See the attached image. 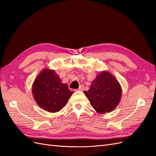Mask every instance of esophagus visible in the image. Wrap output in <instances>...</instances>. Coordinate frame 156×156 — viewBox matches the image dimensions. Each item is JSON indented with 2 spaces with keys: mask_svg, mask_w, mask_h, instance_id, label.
<instances>
[{
  "mask_svg": "<svg viewBox=\"0 0 156 156\" xmlns=\"http://www.w3.org/2000/svg\"><path fill=\"white\" fill-rule=\"evenodd\" d=\"M83 89H84V86L83 85H81V86L79 87V88L77 89V90L82 91V90H83Z\"/></svg>",
  "mask_w": 156,
  "mask_h": 156,
  "instance_id": "1",
  "label": "esophagus"
}]
</instances>
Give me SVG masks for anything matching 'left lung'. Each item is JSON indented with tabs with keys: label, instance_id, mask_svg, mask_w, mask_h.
<instances>
[{
	"label": "left lung",
	"instance_id": "8db88e82",
	"mask_svg": "<svg viewBox=\"0 0 156 156\" xmlns=\"http://www.w3.org/2000/svg\"><path fill=\"white\" fill-rule=\"evenodd\" d=\"M95 111L100 114L112 111L119 105L122 87L114 75L103 71L92 82L88 91H84Z\"/></svg>",
	"mask_w": 156,
	"mask_h": 156
}]
</instances>
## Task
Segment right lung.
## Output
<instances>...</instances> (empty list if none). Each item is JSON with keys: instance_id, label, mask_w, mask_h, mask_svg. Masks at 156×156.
Wrapping results in <instances>:
<instances>
[{"instance_id": "right-lung-1", "label": "right lung", "mask_w": 156, "mask_h": 156, "mask_svg": "<svg viewBox=\"0 0 156 156\" xmlns=\"http://www.w3.org/2000/svg\"><path fill=\"white\" fill-rule=\"evenodd\" d=\"M74 92L62 83L55 70L44 68L32 84V94L37 104L46 111L56 112L65 107Z\"/></svg>"}]
</instances>
